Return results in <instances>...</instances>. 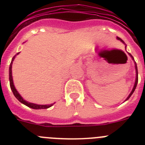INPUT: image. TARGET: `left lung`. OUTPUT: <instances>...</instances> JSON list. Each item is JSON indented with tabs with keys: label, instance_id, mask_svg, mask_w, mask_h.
<instances>
[{
	"label": "left lung",
	"instance_id": "obj_1",
	"mask_svg": "<svg viewBox=\"0 0 145 145\" xmlns=\"http://www.w3.org/2000/svg\"><path fill=\"white\" fill-rule=\"evenodd\" d=\"M117 39L118 40H120V42H122V43H123L124 45H125V48H126V44H125V42H124L122 39H120V38H118V37H117ZM125 51H126V50H125ZM128 54H129V56H130V57H131V58L132 59V60H133V61H134V65H135V70H136V79H135V82H134V87H133V88H132V90H131V93H129V95L128 96L127 98L125 99V101H124V102H125V101H127L128 99H129L130 98L131 96L132 95V93H134V91H135L136 87H137V83H138V70H137V63H136L135 61H134V57H132V55L130 53H128Z\"/></svg>",
	"mask_w": 145,
	"mask_h": 145
}]
</instances>
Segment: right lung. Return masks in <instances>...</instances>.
<instances>
[{"mask_svg": "<svg viewBox=\"0 0 145 145\" xmlns=\"http://www.w3.org/2000/svg\"><path fill=\"white\" fill-rule=\"evenodd\" d=\"M20 53H17L16 55H15L14 57H13L12 59H11V64H10L9 66V82H10V87H11V89L13 93H14V97L17 99L18 100L20 101L21 103L24 104L25 105L27 106V107H30V108L33 109H35V110H39V109H47L49 108V107H52L53 105L55 103H52V104H44V105H41V104H36V103H33V102H29L28 101L25 100L24 99L22 98L21 95L20 94V93L17 91V90L16 89L14 86V81H13V77H12V64L13 61L14 60L15 57H16V55H18Z\"/></svg>", "mask_w": 145, "mask_h": 145, "instance_id": "obj_1", "label": "right lung"}]
</instances>
